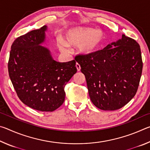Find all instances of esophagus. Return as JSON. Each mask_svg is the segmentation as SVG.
Instances as JSON below:
<instances>
[{
  "mask_svg": "<svg viewBox=\"0 0 150 150\" xmlns=\"http://www.w3.org/2000/svg\"><path fill=\"white\" fill-rule=\"evenodd\" d=\"M76 68H77V71H80V70H81V66H80V65L78 63H76Z\"/></svg>",
  "mask_w": 150,
  "mask_h": 150,
  "instance_id": "esophagus-1",
  "label": "esophagus"
}]
</instances>
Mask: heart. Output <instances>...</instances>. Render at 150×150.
Segmentation results:
<instances>
[{"mask_svg":"<svg viewBox=\"0 0 150 150\" xmlns=\"http://www.w3.org/2000/svg\"><path fill=\"white\" fill-rule=\"evenodd\" d=\"M104 40L103 32L100 29L88 27H75L67 30L63 39V44L68 47H78L81 54L91 55L99 50ZM59 48L65 51L63 45Z\"/></svg>","mask_w":150,"mask_h":150,"instance_id":"1","label":"heart"}]
</instances>
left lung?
I'll return each instance as SVG.
<instances>
[{"mask_svg":"<svg viewBox=\"0 0 150 150\" xmlns=\"http://www.w3.org/2000/svg\"><path fill=\"white\" fill-rule=\"evenodd\" d=\"M76 61L85 76L91 100L98 108L115 110L135 96L143 63L139 45L122 34L91 55H79Z\"/></svg>","mask_w":150,"mask_h":150,"instance_id":"8db88e82","label":"left lung"}]
</instances>
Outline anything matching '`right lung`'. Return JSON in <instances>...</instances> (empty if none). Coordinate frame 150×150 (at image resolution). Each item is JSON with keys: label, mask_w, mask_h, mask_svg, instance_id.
<instances>
[{"label": "right lung", "mask_w": 150, "mask_h": 150, "mask_svg": "<svg viewBox=\"0 0 150 150\" xmlns=\"http://www.w3.org/2000/svg\"><path fill=\"white\" fill-rule=\"evenodd\" d=\"M48 27L44 26L14 40L10 52L9 77L20 100L42 112L56 110L64 102L65 86L77 73L75 60L61 63L43 46Z\"/></svg>", "instance_id": "1"}]
</instances>
